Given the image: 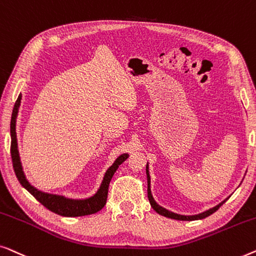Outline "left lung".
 Returning a JSON list of instances; mask_svg holds the SVG:
<instances>
[{"mask_svg":"<svg viewBox=\"0 0 256 256\" xmlns=\"http://www.w3.org/2000/svg\"><path fill=\"white\" fill-rule=\"evenodd\" d=\"M146 174H147V196H148V200H150V206H152L154 210H156L158 214H161V216H164V217L167 218H172V219H176V220H197V219H203V218H206L208 216L214 214L218 210L219 208L222 206V204L225 203L226 200H222L220 204H218L217 206L210 208V210L208 211H204L202 212L200 214H195V216H182V214H174V212H170L168 210H166L164 208L160 206V205H158L156 203V200H153V196L152 194H150V174H148V168H147L146 166Z\"/></svg>","mask_w":256,"mask_h":256,"instance_id":"1","label":"left lung"}]
</instances>
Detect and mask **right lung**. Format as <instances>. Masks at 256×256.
<instances>
[{
	"instance_id": "right-lung-1",
	"label": "right lung",
	"mask_w": 256,
	"mask_h": 256,
	"mask_svg": "<svg viewBox=\"0 0 256 256\" xmlns=\"http://www.w3.org/2000/svg\"><path fill=\"white\" fill-rule=\"evenodd\" d=\"M22 95L18 96L15 106H14L12 114V122H10V134H12V146H10V152H12V167L15 170V174L18 178V181L32 196L37 200L39 203H42L46 208L50 211L54 212L56 214L64 216V217H80V216H87L102 210L104 205L106 203L108 198V190H109V184L111 178L117 170L120 164L124 162L128 159V154H123L118 159L114 161V164L108 169L104 176L102 184L95 195L90 198L87 200H70L64 196L59 195H51V194H46L39 192L32 186L28 180L25 178V175L22 169L20 160L18 150H17V138H16V118L17 114H18V108L20 104Z\"/></svg>"
}]
</instances>
